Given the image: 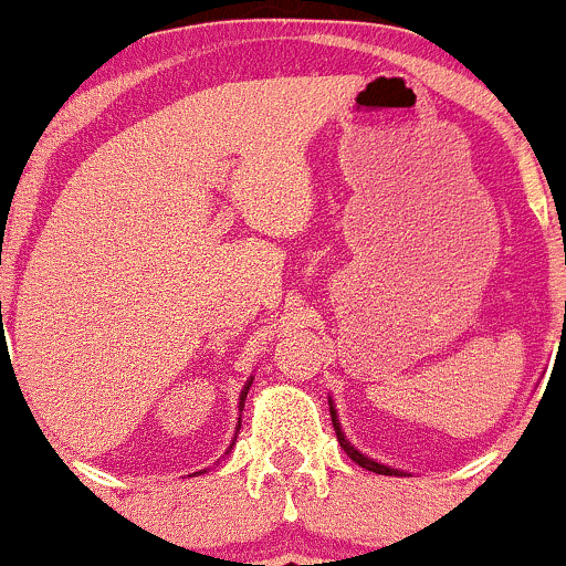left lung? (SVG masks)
<instances>
[{
    "label": "left lung",
    "instance_id": "left-lung-1",
    "mask_svg": "<svg viewBox=\"0 0 566 566\" xmlns=\"http://www.w3.org/2000/svg\"><path fill=\"white\" fill-rule=\"evenodd\" d=\"M329 412H332V423H334V431H337L339 448H343V451L348 453L350 459H354L358 467H364V470H369V472H378V475H402V472H399V470H391V467H382V464H378V461H373V459H367V455H364V453H358L356 448L350 446L348 440H345L343 429H339V423H337V412H334V407H329Z\"/></svg>",
    "mask_w": 566,
    "mask_h": 566
}]
</instances>
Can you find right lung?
<instances>
[{
    "label": "right lung",
    "instance_id": "add662e5",
    "mask_svg": "<svg viewBox=\"0 0 566 566\" xmlns=\"http://www.w3.org/2000/svg\"><path fill=\"white\" fill-rule=\"evenodd\" d=\"M251 382H253V378L248 380L245 388H242V394H240V410H242V405H245V397H248V388H251ZM237 427H240V423H237ZM237 431H240V429H237Z\"/></svg>",
    "mask_w": 566,
    "mask_h": 566
}]
</instances>
